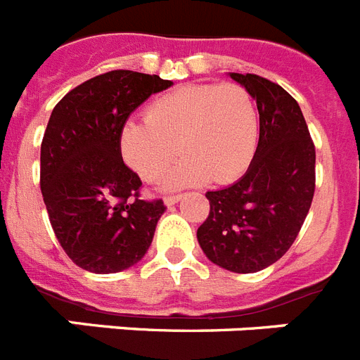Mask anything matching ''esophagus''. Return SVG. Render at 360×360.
Listing matches in <instances>:
<instances>
[{
  "mask_svg": "<svg viewBox=\"0 0 360 360\" xmlns=\"http://www.w3.org/2000/svg\"><path fill=\"white\" fill-rule=\"evenodd\" d=\"M181 198H183V195H166V198H165V205H166V207H172V205L179 203Z\"/></svg>",
  "mask_w": 360,
  "mask_h": 360,
  "instance_id": "esophagus-1",
  "label": "esophagus"
}]
</instances>
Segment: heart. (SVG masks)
Wrapping results in <instances>:
<instances>
[{
	"label": "heart",
	"instance_id": "heart-1",
	"mask_svg": "<svg viewBox=\"0 0 360 360\" xmlns=\"http://www.w3.org/2000/svg\"><path fill=\"white\" fill-rule=\"evenodd\" d=\"M258 110L240 84H186L148 105L146 120H128L119 146L126 165L157 183L177 153L185 159L166 175L165 188L231 185L249 170L258 150Z\"/></svg>",
	"mask_w": 360,
	"mask_h": 360
}]
</instances>
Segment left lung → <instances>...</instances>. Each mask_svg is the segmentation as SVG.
Wrapping results in <instances>:
<instances>
[{"label":"left lung","instance_id":"left-lung-1","mask_svg":"<svg viewBox=\"0 0 360 360\" xmlns=\"http://www.w3.org/2000/svg\"><path fill=\"white\" fill-rule=\"evenodd\" d=\"M229 77L258 105V150L241 179L207 192L210 214L198 241L212 264L245 274L273 265L297 240L315 194V146L283 87L249 72Z\"/></svg>","mask_w":360,"mask_h":360}]
</instances>
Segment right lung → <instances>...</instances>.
<instances>
[{
    "mask_svg": "<svg viewBox=\"0 0 360 360\" xmlns=\"http://www.w3.org/2000/svg\"><path fill=\"white\" fill-rule=\"evenodd\" d=\"M174 82L110 71L80 84L51 113L40 155V186L65 255L95 274L120 273L144 258L161 199H139L141 179L124 165L120 128L153 93Z\"/></svg>",
    "mask_w": 360,
    "mask_h": 360,
    "instance_id": "right-lung-1",
    "label": "right lung"
}]
</instances>
